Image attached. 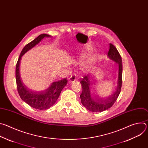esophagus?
I'll list each match as a JSON object with an SVG mask.
<instances>
[{
	"mask_svg": "<svg viewBox=\"0 0 148 148\" xmlns=\"http://www.w3.org/2000/svg\"><path fill=\"white\" fill-rule=\"evenodd\" d=\"M77 79V77L75 75H71V77L69 78V82H74Z\"/></svg>",
	"mask_w": 148,
	"mask_h": 148,
	"instance_id": "1",
	"label": "esophagus"
}]
</instances>
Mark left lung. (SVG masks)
Masks as SVG:
<instances>
[{
  "mask_svg": "<svg viewBox=\"0 0 148 148\" xmlns=\"http://www.w3.org/2000/svg\"><path fill=\"white\" fill-rule=\"evenodd\" d=\"M107 56L110 60L116 63L118 67L117 85L115 90L110 95L107 97L100 98L95 95V93L93 91H95L96 78L94 75L88 74L82 79H80V83L82 86V93L80 95L81 103L84 107L91 112H102L111 108L116 101L121 92L122 80V58L116 48L111 43Z\"/></svg>",
  "mask_w": 148,
  "mask_h": 148,
  "instance_id": "1",
  "label": "left lung"
}]
</instances>
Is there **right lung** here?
<instances>
[{"instance_id":"right-lung-1","label":"right lung","mask_w":148,"mask_h":148,"mask_svg":"<svg viewBox=\"0 0 148 148\" xmlns=\"http://www.w3.org/2000/svg\"><path fill=\"white\" fill-rule=\"evenodd\" d=\"M51 37L50 35L46 34H40L25 46L20 53L16 66L17 88L21 99L31 107L40 110H47L53 106L58 98L62 90L67 85V79H63L58 81L53 82L47 89L43 91H35L32 90L28 88L21 79L20 63L22 56L38 44L44 38Z\"/></svg>"}]
</instances>
